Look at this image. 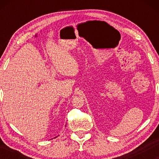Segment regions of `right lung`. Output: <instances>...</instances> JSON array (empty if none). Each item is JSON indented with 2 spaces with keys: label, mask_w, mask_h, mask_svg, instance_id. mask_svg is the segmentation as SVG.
Returning a JSON list of instances; mask_svg holds the SVG:
<instances>
[{
  "label": "right lung",
  "mask_w": 159,
  "mask_h": 159,
  "mask_svg": "<svg viewBox=\"0 0 159 159\" xmlns=\"http://www.w3.org/2000/svg\"><path fill=\"white\" fill-rule=\"evenodd\" d=\"M55 138H57V137H55Z\"/></svg>",
  "instance_id": "right-lung-1"
}]
</instances>
